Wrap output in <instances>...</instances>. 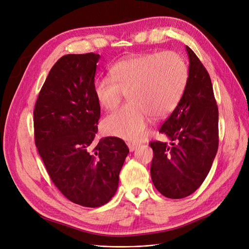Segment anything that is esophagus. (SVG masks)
I'll list each match as a JSON object with an SVG mask.
<instances>
[{"label": "esophagus", "instance_id": "obj_1", "mask_svg": "<svg viewBox=\"0 0 249 249\" xmlns=\"http://www.w3.org/2000/svg\"><path fill=\"white\" fill-rule=\"evenodd\" d=\"M127 147H128V149H129V151H130V152H134L135 150H137V148H139V147H140V143L128 142H127Z\"/></svg>", "mask_w": 249, "mask_h": 249}]
</instances>
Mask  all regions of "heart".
<instances>
[{"instance_id":"obj_1","label":"heart","mask_w":249,"mask_h":249,"mask_svg":"<svg viewBox=\"0 0 249 249\" xmlns=\"http://www.w3.org/2000/svg\"><path fill=\"white\" fill-rule=\"evenodd\" d=\"M109 77L94 81L99 106L107 110L119 106L127 92L128 104L108 114L101 123L107 134L140 141L147 134L152 116L164 118L177 107L188 79V68L176 52L145 53L116 62Z\"/></svg>"}]
</instances>
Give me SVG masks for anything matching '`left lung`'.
<instances>
[{
    "label": "left lung",
    "instance_id": "left-lung-1",
    "mask_svg": "<svg viewBox=\"0 0 249 249\" xmlns=\"http://www.w3.org/2000/svg\"><path fill=\"white\" fill-rule=\"evenodd\" d=\"M189 74L178 106L160 128L172 142H152V181L167 198L194 193L205 180L218 150V107L206 68L186 46Z\"/></svg>",
    "mask_w": 249,
    "mask_h": 249
}]
</instances>
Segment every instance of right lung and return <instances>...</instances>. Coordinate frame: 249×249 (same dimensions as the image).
I'll return each mask as SVG.
<instances>
[{
	"mask_svg": "<svg viewBox=\"0 0 249 249\" xmlns=\"http://www.w3.org/2000/svg\"><path fill=\"white\" fill-rule=\"evenodd\" d=\"M99 54H67L51 68L34 108L38 153L49 176L71 202L107 204L119 187L128 154L115 137L95 141L100 107L93 91Z\"/></svg>",
	"mask_w": 249,
	"mask_h": 249,
	"instance_id": "obj_1",
	"label": "right lung"
}]
</instances>
